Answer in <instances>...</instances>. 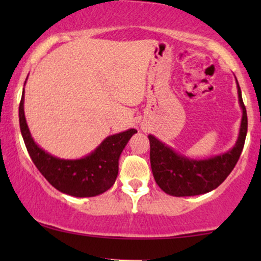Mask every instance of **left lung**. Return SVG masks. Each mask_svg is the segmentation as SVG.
Returning <instances> with one entry per match:
<instances>
[{
    "mask_svg": "<svg viewBox=\"0 0 261 261\" xmlns=\"http://www.w3.org/2000/svg\"><path fill=\"white\" fill-rule=\"evenodd\" d=\"M235 81L242 117L237 142L229 151L206 159H192L174 151L154 135H148L153 177L165 194L176 197L206 194L219 187L237 165L247 134V113L237 77Z\"/></svg>",
    "mask_w": 261,
    "mask_h": 261,
    "instance_id": "obj_1",
    "label": "left lung"
}]
</instances>
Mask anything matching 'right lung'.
I'll list each match as a JSON object with an SVG mask.
<instances>
[{
  "instance_id": "1",
  "label": "right lung",
  "mask_w": 261,
  "mask_h": 261,
  "mask_svg": "<svg viewBox=\"0 0 261 261\" xmlns=\"http://www.w3.org/2000/svg\"><path fill=\"white\" fill-rule=\"evenodd\" d=\"M23 103L24 89L19 107L21 134L34 165L52 187L73 197H94L113 187L119 173L121 153L129 139L138 133L137 129L130 128L109 135L94 151L80 159H62L46 152L32 138Z\"/></svg>"
}]
</instances>
